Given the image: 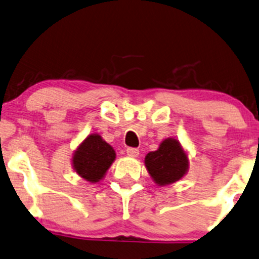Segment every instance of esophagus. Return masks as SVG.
Returning <instances> with one entry per match:
<instances>
[{"label":"esophagus","mask_w":259,"mask_h":259,"mask_svg":"<svg viewBox=\"0 0 259 259\" xmlns=\"http://www.w3.org/2000/svg\"><path fill=\"white\" fill-rule=\"evenodd\" d=\"M126 152L130 157H138V155H139V150L136 148H128L126 150Z\"/></svg>","instance_id":"obj_1"}]
</instances>
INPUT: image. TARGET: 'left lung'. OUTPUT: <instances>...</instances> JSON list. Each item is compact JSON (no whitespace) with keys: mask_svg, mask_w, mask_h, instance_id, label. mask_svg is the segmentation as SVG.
<instances>
[{"mask_svg":"<svg viewBox=\"0 0 259 259\" xmlns=\"http://www.w3.org/2000/svg\"><path fill=\"white\" fill-rule=\"evenodd\" d=\"M144 162L146 170L158 186L177 183L186 175L190 165L187 152L175 138L164 139L156 151L145 156Z\"/></svg>","mask_w":259,"mask_h":259,"instance_id":"1","label":"left lung"}]
</instances>
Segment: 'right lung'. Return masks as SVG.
Instances as JSON below:
<instances>
[{"label": "right lung", "mask_w": 259, "mask_h": 259, "mask_svg": "<svg viewBox=\"0 0 259 259\" xmlns=\"http://www.w3.org/2000/svg\"><path fill=\"white\" fill-rule=\"evenodd\" d=\"M116 157L113 146L97 133L88 136L73 152L72 165L79 177L89 183H98Z\"/></svg>", "instance_id": "right-lung-1"}]
</instances>
